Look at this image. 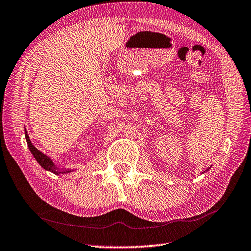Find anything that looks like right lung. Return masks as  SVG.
Here are the masks:
<instances>
[{
  "label": "right lung",
  "instance_id": "add662e5",
  "mask_svg": "<svg viewBox=\"0 0 251 251\" xmlns=\"http://www.w3.org/2000/svg\"><path fill=\"white\" fill-rule=\"evenodd\" d=\"M25 138H26V142H27V145H28V148H29L30 152H32V154L36 158V161H37L40 164V166L42 168H45L46 170H49V172H52V173L56 174V175H58L60 173L66 174V173L71 172V170H66V172H60V170H58V168L55 166L54 163L51 161L50 157H48L44 153H41V152L37 148H36V147L32 143H30L26 130H25Z\"/></svg>",
  "mask_w": 251,
  "mask_h": 251
}]
</instances>
